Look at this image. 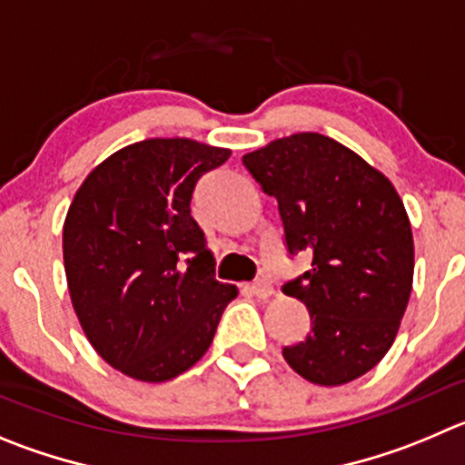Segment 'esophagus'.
Segmentation results:
<instances>
[{
    "label": "esophagus",
    "instance_id": "obj_1",
    "mask_svg": "<svg viewBox=\"0 0 465 465\" xmlns=\"http://www.w3.org/2000/svg\"><path fill=\"white\" fill-rule=\"evenodd\" d=\"M242 289H245L250 296H257V298H262V301H268V298L275 293V289H272V284L268 280H257V282H252V284H245Z\"/></svg>",
    "mask_w": 465,
    "mask_h": 465
}]
</instances>
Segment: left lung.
I'll return each mask as SVG.
<instances>
[{"label": "left lung", "instance_id": "1", "mask_svg": "<svg viewBox=\"0 0 465 465\" xmlns=\"http://www.w3.org/2000/svg\"><path fill=\"white\" fill-rule=\"evenodd\" d=\"M277 199L289 252L312 268L284 284L307 307L312 331L282 355L316 385H344L392 346L413 289L409 213L383 172L319 133H296L242 155Z\"/></svg>", "mask_w": 465, "mask_h": 465}]
</instances>
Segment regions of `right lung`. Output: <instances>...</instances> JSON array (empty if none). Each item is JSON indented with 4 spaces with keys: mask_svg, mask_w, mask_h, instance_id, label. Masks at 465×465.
Returning <instances> with one entry per match:
<instances>
[{
    "mask_svg": "<svg viewBox=\"0 0 465 465\" xmlns=\"http://www.w3.org/2000/svg\"><path fill=\"white\" fill-rule=\"evenodd\" d=\"M232 155L188 137H155L103 160L73 197L64 268L73 310L107 364L144 383L190 370L238 296L190 215L194 183Z\"/></svg>",
    "mask_w": 465,
    "mask_h": 465,
    "instance_id": "obj_1",
    "label": "right lung"
}]
</instances>
